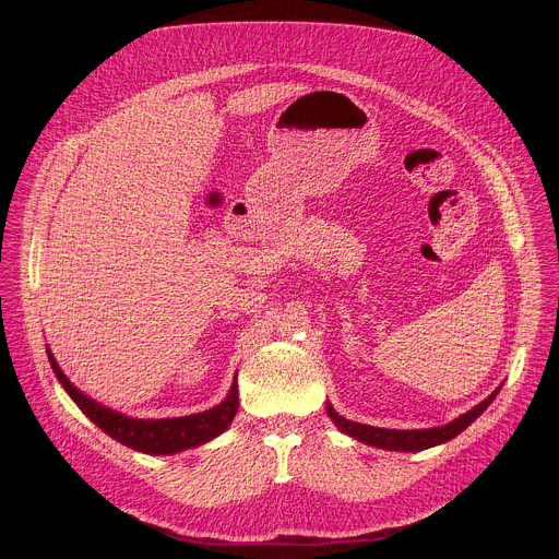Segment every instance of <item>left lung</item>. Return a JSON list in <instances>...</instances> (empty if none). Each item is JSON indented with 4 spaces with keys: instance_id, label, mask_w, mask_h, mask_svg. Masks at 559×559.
Returning a JSON list of instances; mask_svg holds the SVG:
<instances>
[{
    "instance_id": "obj_1",
    "label": "left lung",
    "mask_w": 559,
    "mask_h": 559,
    "mask_svg": "<svg viewBox=\"0 0 559 559\" xmlns=\"http://www.w3.org/2000/svg\"><path fill=\"white\" fill-rule=\"evenodd\" d=\"M498 391H500V386L487 397V401H483L480 405H475L471 412L462 414L460 418L451 420L449 425L433 427V429H412L409 431V429L369 427V425H360V423H354V420H347V418L338 416L332 405H328V414L343 433H347V436H352V438H356L365 444H371V447H378V449H389V451H423V449L449 442L451 438L462 433L477 416L485 414V409L493 403V397L498 395Z\"/></svg>"
}]
</instances>
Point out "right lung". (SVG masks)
Returning <instances> with one entry per match:
<instances>
[{
  "instance_id": "right-lung-1",
  "label": "right lung",
  "mask_w": 559,
  "mask_h": 559,
  "mask_svg": "<svg viewBox=\"0 0 559 559\" xmlns=\"http://www.w3.org/2000/svg\"><path fill=\"white\" fill-rule=\"evenodd\" d=\"M48 360H50V367H52L55 376L59 378V382L63 384V389L74 401V405L82 409L110 438H115L117 442H121V444H126L134 451H141V453L168 455V453H179V451L205 444L212 438L221 436L231 425V420L238 412V382H236V376H234L231 389H229L225 401L218 403L216 407L207 409V412L183 416V418L136 420V418L123 416V414H119L110 407L99 405L97 401H93V397H88L86 393L79 391L66 378V373L57 365L50 349H48Z\"/></svg>"
}]
</instances>
